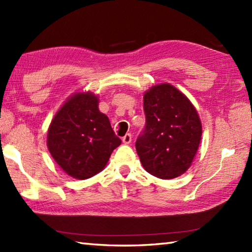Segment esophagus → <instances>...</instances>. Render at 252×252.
<instances>
[{
    "label": "esophagus",
    "mask_w": 252,
    "mask_h": 252,
    "mask_svg": "<svg viewBox=\"0 0 252 252\" xmlns=\"http://www.w3.org/2000/svg\"><path fill=\"white\" fill-rule=\"evenodd\" d=\"M122 141H123V143L129 144V143L132 141V135H131V133H126L125 136H123Z\"/></svg>",
    "instance_id": "34e87169"
}]
</instances>
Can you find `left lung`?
<instances>
[{
  "label": "left lung",
  "instance_id": "obj_1",
  "mask_svg": "<svg viewBox=\"0 0 252 252\" xmlns=\"http://www.w3.org/2000/svg\"><path fill=\"white\" fill-rule=\"evenodd\" d=\"M146 126L135 149L143 168L168 180L185 173L197 153L202 126L197 110L171 84H158L143 95Z\"/></svg>",
  "mask_w": 252,
  "mask_h": 252
}]
</instances>
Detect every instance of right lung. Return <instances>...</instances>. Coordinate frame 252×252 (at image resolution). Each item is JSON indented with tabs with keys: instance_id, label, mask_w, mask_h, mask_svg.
Here are the masks:
<instances>
[{
	"instance_id": "add662e5",
	"label": "right lung",
	"mask_w": 252,
	"mask_h": 252,
	"mask_svg": "<svg viewBox=\"0 0 252 252\" xmlns=\"http://www.w3.org/2000/svg\"><path fill=\"white\" fill-rule=\"evenodd\" d=\"M92 93H76L55 114L48 132V148L63 171L80 180L103 170L121 144L109 118Z\"/></svg>"
}]
</instances>
